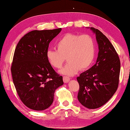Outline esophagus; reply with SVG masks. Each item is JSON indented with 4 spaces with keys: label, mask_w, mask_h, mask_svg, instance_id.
<instances>
[{
    "label": "esophagus",
    "mask_w": 130,
    "mask_h": 130,
    "mask_svg": "<svg viewBox=\"0 0 130 130\" xmlns=\"http://www.w3.org/2000/svg\"><path fill=\"white\" fill-rule=\"evenodd\" d=\"M63 82H64L65 83H68L69 81V80H70V78H69V77H68V76H63Z\"/></svg>",
    "instance_id": "1"
}]
</instances>
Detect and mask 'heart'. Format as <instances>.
I'll use <instances>...</instances> for the list:
<instances>
[{
  "mask_svg": "<svg viewBox=\"0 0 130 130\" xmlns=\"http://www.w3.org/2000/svg\"><path fill=\"white\" fill-rule=\"evenodd\" d=\"M57 50L48 49L46 57L55 68H61L67 57L68 63L60 71L62 74L72 76L79 69H87L94 61L95 42L88 35L68 34L63 35L56 44Z\"/></svg>",
  "mask_w": 130,
  "mask_h": 130,
  "instance_id": "b5f03b06",
  "label": "heart"
}]
</instances>
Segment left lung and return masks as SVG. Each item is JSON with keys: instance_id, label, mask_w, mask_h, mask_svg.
<instances>
[{"instance_id": "8db88e82", "label": "left lung", "mask_w": 130, "mask_h": 130, "mask_svg": "<svg viewBox=\"0 0 130 130\" xmlns=\"http://www.w3.org/2000/svg\"><path fill=\"white\" fill-rule=\"evenodd\" d=\"M90 29L95 34L99 52L95 64L76 78L79 85L78 99L84 107L95 109L107 103L116 92L120 60L112 43L101 31Z\"/></svg>"}]
</instances>
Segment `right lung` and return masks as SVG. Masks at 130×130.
Masks as SVG:
<instances>
[{
  "label": "right lung",
  "mask_w": 130,
  "mask_h": 130,
  "mask_svg": "<svg viewBox=\"0 0 130 130\" xmlns=\"http://www.w3.org/2000/svg\"><path fill=\"white\" fill-rule=\"evenodd\" d=\"M62 30H32L23 36L14 51L11 72L20 99L27 107L36 111L49 108L55 91L63 84L46 57L51 41Z\"/></svg>",
  "instance_id": "obj_1"
}]
</instances>
